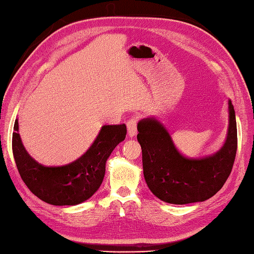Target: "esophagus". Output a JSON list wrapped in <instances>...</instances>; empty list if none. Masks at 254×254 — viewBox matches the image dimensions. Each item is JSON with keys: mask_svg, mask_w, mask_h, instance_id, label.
Masks as SVG:
<instances>
[{"mask_svg": "<svg viewBox=\"0 0 254 254\" xmlns=\"http://www.w3.org/2000/svg\"><path fill=\"white\" fill-rule=\"evenodd\" d=\"M137 123H138V119L137 117H131L128 119L127 122V129H128V136L134 137L137 134Z\"/></svg>", "mask_w": 254, "mask_h": 254, "instance_id": "1", "label": "esophagus"}]
</instances>
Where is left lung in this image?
Listing matches in <instances>:
<instances>
[{
    "mask_svg": "<svg viewBox=\"0 0 254 254\" xmlns=\"http://www.w3.org/2000/svg\"><path fill=\"white\" fill-rule=\"evenodd\" d=\"M229 111L224 146L213 156L199 159L182 156L157 120H140L137 139L143 152L144 177L155 196L171 204H189L206 201L219 192L231 174L238 149L237 120L231 100Z\"/></svg>",
    "mask_w": 254,
    "mask_h": 254,
    "instance_id": "obj_1",
    "label": "left lung"
}]
</instances>
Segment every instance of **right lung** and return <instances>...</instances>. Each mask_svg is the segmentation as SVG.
Returning a JSON list of instances; mask_svg holds the SVG:
<instances>
[{"instance_id":"obj_1","label":"right lung","mask_w":254,"mask_h":254,"mask_svg":"<svg viewBox=\"0 0 254 254\" xmlns=\"http://www.w3.org/2000/svg\"><path fill=\"white\" fill-rule=\"evenodd\" d=\"M17 130L15 120L12 150L21 179L35 196L52 205H75L91 197L104 180L107 159L127 134L125 124L104 126L95 143L77 161L44 166L26 153Z\"/></svg>"}]
</instances>
